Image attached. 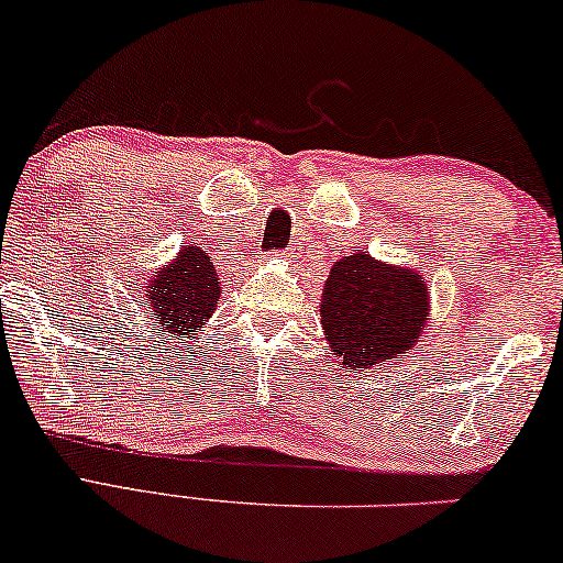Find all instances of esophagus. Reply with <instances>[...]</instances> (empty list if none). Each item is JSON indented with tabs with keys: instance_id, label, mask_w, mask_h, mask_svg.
<instances>
[{
	"instance_id": "1",
	"label": "esophagus",
	"mask_w": 563,
	"mask_h": 563,
	"mask_svg": "<svg viewBox=\"0 0 563 563\" xmlns=\"http://www.w3.org/2000/svg\"><path fill=\"white\" fill-rule=\"evenodd\" d=\"M276 258H282V261H287V258H289V253H287V251H279V253H276Z\"/></svg>"
}]
</instances>
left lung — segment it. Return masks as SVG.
<instances>
[{
	"label": "left lung",
	"mask_w": 563,
	"mask_h": 563,
	"mask_svg": "<svg viewBox=\"0 0 563 563\" xmlns=\"http://www.w3.org/2000/svg\"><path fill=\"white\" fill-rule=\"evenodd\" d=\"M427 284L408 268L367 253L335 261L320 305V323L349 369L398 360L427 323Z\"/></svg>",
	"instance_id": "8db88e82"
}]
</instances>
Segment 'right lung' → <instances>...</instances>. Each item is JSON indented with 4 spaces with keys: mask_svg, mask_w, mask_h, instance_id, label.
Wrapping results in <instances>:
<instances>
[{
    "mask_svg": "<svg viewBox=\"0 0 563 563\" xmlns=\"http://www.w3.org/2000/svg\"><path fill=\"white\" fill-rule=\"evenodd\" d=\"M219 279L211 258L199 247H186L147 289L150 316L159 320L165 335L186 339L199 333L203 320L211 318L219 302Z\"/></svg>",
    "mask_w": 563,
    "mask_h": 563,
    "instance_id": "obj_1",
    "label": "right lung"
}]
</instances>
